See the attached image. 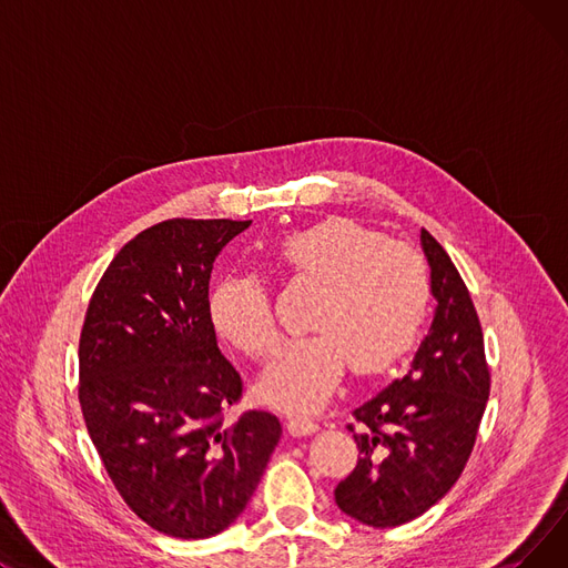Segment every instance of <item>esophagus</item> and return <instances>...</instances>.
<instances>
[{"instance_id":"34e87169","label":"esophagus","mask_w":568,"mask_h":568,"mask_svg":"<svg viewBox=\"0 0 568 568\" xmlns=\"http://www.w3.org/2000/svg\"><path fill=\"white\" fill-rule=\"evenodd\" d=\"M317 424L313 419H308V416H290L287 419V430L290 435L294 437H302V435H313L317 433Z\"/></svg>"}]
</instances>
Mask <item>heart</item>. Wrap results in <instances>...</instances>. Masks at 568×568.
Returning <instances> with one entry per match:
<instances>
[{
  "instance_id": "b5f03b06",
  "label": "heart",
  "mask_w": 568,
  "mask_h": 568,
  "mask_svg": "<svg viewBox=\"0 0 568 568\" xmlns=\"http://www.w3.org/2000/svg\"><path fill=\"white\" fill-rule=\"evenodd\" d=\"M281 274L322 287L308 338L285 343L262 371L260 396L285 409H315L334 396L347 364L379 375L416 345L428 315L430 281L412 248L389 244L347 219L296 230L268 251ZM209 320L239 352L264 359L278 329L264 285L227 276L209 294Z\"/></svg>"
}]
</instances>
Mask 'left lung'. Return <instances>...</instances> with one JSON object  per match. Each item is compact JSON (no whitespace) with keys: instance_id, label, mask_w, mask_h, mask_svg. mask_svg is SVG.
I'll use <instances>...</instances> for the list:
<instances>
[{"instance_id":"1","label":"left lung","mask_w":568,"mask_h":568,"mask_svg":"<svg viewBox=\"0 0 568 568\" xmlns=\"http://www.w3.org/2000/svg\"><path fill=\"white\" fill-rule=\"evenodd\" d=\"M435 313L407 373L356 407L359 463L336 486L343 514L398 527L426 514L465 469L479 433L490 373L471 296L452 257L422 227Z\"/></svg>"}]
</instances>
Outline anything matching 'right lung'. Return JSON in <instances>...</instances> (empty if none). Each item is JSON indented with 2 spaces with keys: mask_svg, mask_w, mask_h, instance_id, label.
Here are the masks:
<instances>
[{
  "mask_svg": "<svg viewBox=\"0 0 568 568\" xmlns=\"http://www.w3.org/2000/svg\"><path fill=\"white\" fill-rule=\"evenodd\" d=\"M251 221L172 219L114 255L80 334L84 424L119 495L149 527L209 539L244 514L281 439L274 414L234 422L242 377L209 320L219 253Z\"/></svg>",
  "mask_w": 568,
  "mask_h": 568,
  "instance_id": "add662e5",
  "label": "right lung"
}]
</instances>
